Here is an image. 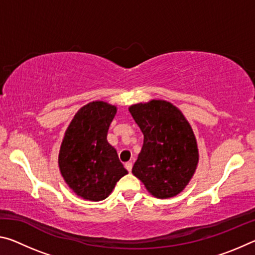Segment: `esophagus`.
<instances>
[{
	"label": "esophagus",
	"instance_id": "1",
	"mask_svg": "<svg viewBox=\"0 0 255 255\" xmlns=\"http://www.w3.org/2000/svg\"><path fill=\"white\" fill-rule=\"evenodd\" d=\"M125 167H126L127 171L129 172V173H130L131 169H132V163L131 162H127L126 164H125Z\"/></svg>",
	"mask_w": 255,
	"mask_h": 255
}]
</instances>
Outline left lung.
<instances>
[{
    "mask_svg": "<svg viewBox=\"0 0 255 255\" xmlns=\"http://www.w3.org/2000/svg\"><path fill=\"white\" fill-rule=\"evenodd\" d=\"M129 112L144 133L132 174L159 199L179 195L199 161L197 140L188 120L178 108L164 100L132 105Z\"/></svg>",
    "mask_w": 255,
    "mask_h": 255,
    "instance_id": "1",
    "label": "left lung"
}]
</instances>
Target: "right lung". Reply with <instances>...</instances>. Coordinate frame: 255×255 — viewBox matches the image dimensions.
Returning <instances> with one entry per match:
<instances>
[{
    "label": "right lung",
    "instance_id": "add662e5",
    "mask_svg": "<svg viewBox=\"0 0 255 255\" xmlns=\"http://www.w3.org/2000/svg\"><path fill=\"white\" fill-rule=\"evenodd\" d=\"M116 114L117 107L90 102L76 112L65 131L58 155L59 170L68 187L83 199H106L128 173L117 150L107 140Z\"/></svg>",
    "mask_w": 255,
    "mask_h": 255
}]
</instances>
